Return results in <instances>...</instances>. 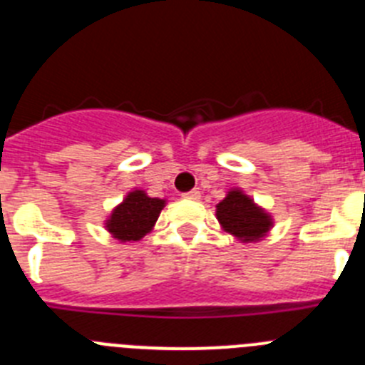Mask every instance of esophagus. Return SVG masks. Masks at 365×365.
<instances>
[{"label": "esophagus", "instance_id": "1", "mask_svg": "<svg viewBox=\"0 0 365 365\" xmlns=\"http://www.w3.org/2000/svg\"><path fill=\"white\" fill-rule=\"evenodd\" d=\"M185 199H190V201H199V199H201V192H199V190H192V192H186Z\"/></svg>", "mask_w": 365, "mask_h": 365}]
</instances>
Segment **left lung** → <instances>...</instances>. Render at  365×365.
Instances as JSON below:
<instances>
[{"label": "left lung", "instance_id": "1", "mask_svg": "<svg viewBox=\"0 0 365 365\" xmlns=\"http://www.w3.org/2000/svg\"><path fill=\"white\" fill-rule=\"evenodd\" d=\"M215 215L222 230L237 237L241 243L259 241L274 225L272 217L237 188L230 190L227 197L215 206Z\"/></svg>", "mask_w": 365, "mask_h": 365}]
</instances>
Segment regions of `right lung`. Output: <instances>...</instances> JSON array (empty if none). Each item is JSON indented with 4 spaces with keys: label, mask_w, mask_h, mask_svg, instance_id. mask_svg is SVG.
I'll use <instances>...</instances> for the list:
<instances>
[{
    "label": "right lung",
    "mask_w": 365,
    "mask_h": 365,
    "mask_svg": "<svg viewBox=\"0 0 365 365\" xmlns=\"http://www.w3.org/2000/svg\"><path fill=\"white\" fill-rule=\"evenodd\" d=\"M164 205V199L150 197L144 190H133L125 195L120 205L115 206V210L106 221V228L120 243L143 240L144 235L153 230Z\"/></svg>",
    "instance_id": "1"
}]
</instances>
